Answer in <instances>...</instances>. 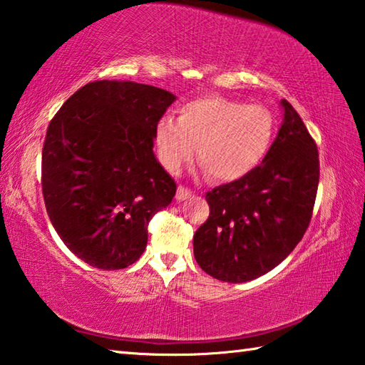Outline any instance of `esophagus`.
I'll use <instances>...</instances> for the list:
<instances>
[{
  "label": "esophagus",
  "mask_w": 365,
  "mask_h": 365,
  "mask_svg": "<svg viewBox=\"0 0 365 365\" xmlns=\"http://www.w3.org/2000/svg\"><path fill=\"white\" fill-rule=\"evenodd\" d=\"M192 195V190L190 189H187V187H184V185H180V187H178V190H176V200H185V198H189Z\"/></svg>",
  "instance_id": "34e87169"
}]
</instances>
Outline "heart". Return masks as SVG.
<instances>
[{
	"mask_svg": "<svg viewBox=\"0 0 365 365\" xmlns=\"http://www.w3.org/2000/svg\"><path fill=\"white\" fill-rule=\"evenodd\" d=\"M277 120L270 109L224 97H202L181 106L180 119L157 123L155 144L165 168L178 173L198 146L197 160L210 180L232 182L256 170L270 150Z\"/></svg>",
	"mask_w": 365,
	"mask_h": 365,
	"instance_id": "heart-1",
	"label": "heart"
}]
</instances>
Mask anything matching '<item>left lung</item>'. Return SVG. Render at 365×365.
Masks as SVG:
<instances>
[{
	"label": "left lung",
	"mask_w": 365,
	"mask_h": 365,
	"mask_svg": "<svg viewBox=\"0 0 365 365\" xmlns=\"http://www.w3.org/2000/svg\"><path fill=\"white\" fill-rule=\"evenodd\" d=\"M262 163L206 192L210 216L194 235L202 270L227 283L262 277L289 256L312 221L319 184L318 148L289 101Z\"/></svg>",
	"instance_id": "8db88e82"
}]
</instances>
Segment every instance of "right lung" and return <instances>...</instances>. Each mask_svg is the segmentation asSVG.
Masks as SVG:
<instances>
[{"label":"right lung","mask_w":365,"mask_h":365,"mask_svg":"<svg viewBox=\"0 0 365 365\" xmlns=\"http://www.w3.org/2000/svg\"><path fill=\"white\" fill-rule=\"evenodd\" d=\"M176 100L130 81L88 82L47 128L41 184L47 215L81 260L119 270L141 257L148 225L176 194L154 155L157 123Z\"/></svg>","instance_id":"add662e5"}]
</instances>
